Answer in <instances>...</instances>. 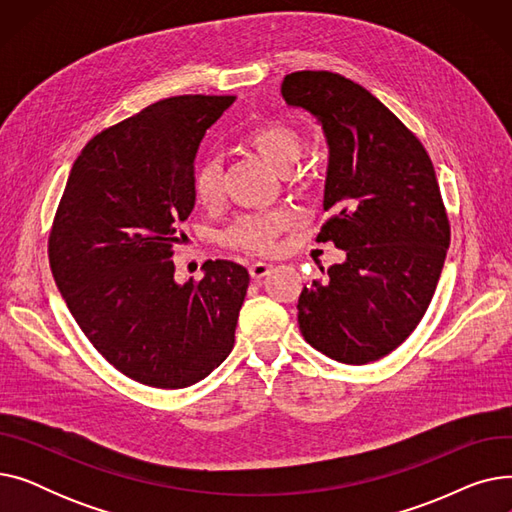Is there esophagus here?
I'll list each match as a JSON object with an SVG mask.
<instances>
[{
    "instance_id": "1",
    "label": "esophagus",
    "mask_w": 512,
    "mask_h": 512,
    "mask_svg": "<svg viewBox=\"0 0 512 512\" xmlns=\"http://www.w3.org/2000/svg\"><path fill=\"white\" fill-rule=\"evenodd\" d=\"M270 270H272V265L265 263V261H255V263L249 265V274H251L253 280H261L263 276L270 274Z\"/></svg>"
}]
</instances>
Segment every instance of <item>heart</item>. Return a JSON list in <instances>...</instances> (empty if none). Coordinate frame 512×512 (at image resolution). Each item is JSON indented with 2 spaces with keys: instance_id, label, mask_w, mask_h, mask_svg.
Listing matches in <instances>:
<instances>
[{
  "instance_id": "b5f03b06",
  "label": "heart",
  "mask_w": 512,
  "mask_h": 512,
  "mask_svg": "<svg viewBox=\"0 0 512 512\" xmlns=\"http://www.w3.org/2000/svg\"><path fill=\"white\" fill-rule=\"evenodd\" d=\"M245 145L255 151V155L265 166L284 174L301 155L299 132L282 122H265L251 128L245 134ZM193 193L199 203L213 205L222 195V172L215 159H203L193 174ZM294 222L292 213H253L238 218L224 234L222 242L232 249L251 253H270L276 245V238L282 230L290 228Z\"/></svg>"
}]
</instances>
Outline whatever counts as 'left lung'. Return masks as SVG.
Masks as SVG:
<instances>
[{"mask_svg": "<svg viewBox=\"0 0 512 512\" xmlns=\"http://www.w3.org/2000/svg\"><path fill=\"white\" fill-rule=\"evenodd\" d=\"M282 95L324 130L332 218L317 240L346 253L328 282L303 288L301 334L334 361H378L417 328L450 245L432 159L380 99L340 74L292 72Z\"/></svg>", "mask_w": 512, "mask_h": 512, "instance_id": "obj_1", "label": "left lung"}]
</instances>
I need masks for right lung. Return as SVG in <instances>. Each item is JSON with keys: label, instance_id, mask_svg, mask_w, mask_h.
<instances>
[{"label": "right lung", "instance_id": "1", "mask_svg": "<svg viewBox=\"0 0 512 512\" xmlns=\"http://www.w3.org/2000/svg\"><path fill=\"white\" fill-rule=\"evenodd\" d=\"M236 97L180 95L99 132L70 170L49 236L53 280L80 330L130 380L201 382L232 351L249 272L205 261L174 278L172 245L195 209V157Z\"/></svg>", "mask_w": 512, "mask_h": 512}]
</instances>
